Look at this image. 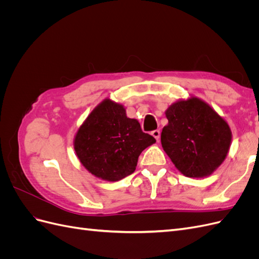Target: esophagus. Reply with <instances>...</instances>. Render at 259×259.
<instances>
[{"label":"esophagus","mask_w":259,"mask_h":259,"mask_svg":"<svg viewBox=\"0 0 259 259\" xmlns=\"http://www.w3.org/2000/svg\"><path fill=\"white\" fill-rule=\"evenodd\" d=\"M151 135H152L156 140H159V138H160V131H158V130L152 131V132H151Z\"/></svg>","instance_id":"34e87169"}]
</instances>
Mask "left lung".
Segmentation results:
<instances>
[{
	"label": "left lung",
	"mask_w": 259,
	"mask_h": 259,
	"mask_svg": "<svg viewBox=\"0 0 259 259\" xmlns=\"http://www.w3.org/2000/svg\"><path fill=\"white\" fill-rule=\"evenodd\" d=\"M165 115L168 124L162 130L161 144L176 168L187 177L209 176L229 151L228 123L197 97L176 101Z\"/></svg>",
	"instance_id": "1"
}]
</instances>
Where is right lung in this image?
<instances>
[{"instance_id": "obj_1", "label": "right lung", "mask_w": 259, "mask_h": 259, "mask_svg": "<svg viewBox=\"0 0 259 259\" xmlns=\"http://www.w3.org/2000/svg\"><path fill=\"white\" fill-rule=\"evenodd\" d=\"M155 143L142 131L125 108L105 99L86 117L74 137V150L90 173L108 182H117L134 173L138 156Z\"/></svg>"}]
</instances>
